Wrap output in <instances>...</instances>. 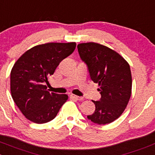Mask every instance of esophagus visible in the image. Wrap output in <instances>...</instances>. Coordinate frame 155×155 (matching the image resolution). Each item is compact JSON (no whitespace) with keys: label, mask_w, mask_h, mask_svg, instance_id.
Segmentation results:
<instances>
[{"label":"esophagus","mask_w":155,"mask_h":155,"mask_svg":"<svg viewBox=\"0 0 155 155\" xmlns=\"http://www.w3.org/2000/svg\"><path fill=\"white\" fill-rule=\"evenodd\" d=\"M70 96L73 98V99H74L75 100H77V101H82V100H83V97H82V96H77V95H73V94H72Z\"/></svg>","instance_id":"1"}]
</instances>
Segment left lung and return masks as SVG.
<instances>
[{
  "label": "left lung",
  "instance_id": "1",
  "mask_svg": "<svg viewBox=\"0 0 155 155\" xmlns=\"http://www.w3.org/2000/svg\"><path fill=\"white\" fill-rule=\"evenodd\" d=\"M77 48L91 79L99 84L101 94L100 100H92L95 110L88 119L99 125L111 123L123 113L131 97L129 64L115 50L99 43H79Z\"/></svg>",
  "mask_w": 155,
  "mask_h": 155
}]
</instances>
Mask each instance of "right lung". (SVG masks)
Returning <instances> with one entry per match:
<instances>
[{
	"label": "right lung",
	"mask_w": 155,
	"mask_h": 155,
	"mask_svg": "<svg viewBox=\"0 0 155 155\" xmlns=\"http://www.w3.org/2000/svg\"><path fill=\"white\" fill-rule=\"evenodd\" d=\"M76 47L74 42L37 45L14 63L11 73V96L28 120L37 124L48 122L66 102L67 95L50 92L45 83Z\"/></svg>",
	"instance_id": "obj_1"
}]
</instances>
